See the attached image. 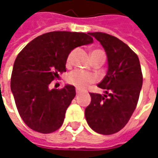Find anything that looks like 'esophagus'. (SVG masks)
I'll return each instance as SVG.
<instances>
[{
    "label": "esophagus",
    "instance_id": "obj_1",
    "mask_svg": "<svg viewBox=\"0 0 158 158\" xmlns=\"http://www.w3.org/2000/svg\"><path fill=\"white\" fill-rule=\"evenodd\" d=\"M80 92H81V90H80V89H76V94H77V95H79V94Z\"/></svg>",
    "mask_w": 158,
    "mask_h": 158
}]
</instances>
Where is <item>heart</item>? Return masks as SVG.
<instances>
[{
    "label": "heart",
    "instance_id": "heart-1",
    "mask_svg": "<svg viewBox=\"0 0 158 158\" xmlns=\"http://www.w3.org/2000/svg\"><path fill=\"white\" fill-rule=\"evenodd\" d=\"M71 56H72V53H70L69 56H68V59H67L68 63L70 62ZM95 57H102V58L105 59L106 58V55L102 50H94L91 52V58L93 59ZM67 81L70 85H74L79 89H85L87 86H89V85L95 83L96 79L91 73L84 72V71L79 70V69H76V70H73V71L70 72L68 74Z\"/></svg>",
    "mask_w": 158,
    "mask_h": 158
}]
</instances>
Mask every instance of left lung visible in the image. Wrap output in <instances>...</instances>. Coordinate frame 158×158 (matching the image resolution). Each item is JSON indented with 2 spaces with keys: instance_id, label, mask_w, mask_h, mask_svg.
Here are the masks:
<instances>
[{
  "instance_id": "left-lung-1",
  "label": "left lung",
  "mask_w": 158,
  "mask_h": 158,
  "mask_svg": "<svg viewBox=\"0 0 158 158\" xmlns=\"http://www.w3.org/2000/svg\"><path fill=\"white\" fill-rule=\"evenodd\" d=\"M89 34L106 51L108 70L97 85L105 89V95L89 93L91 102L85 108V118L96 133L113 135L127 124L135 110L142 87L141 68L138 56L122 40L106 33Z\"/></svg>"
}]
</instances>
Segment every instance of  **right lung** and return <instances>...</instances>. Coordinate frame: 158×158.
Listing matches in <instances>:
<instances>
[{"instance_id": "right-lung-1", "label": "right lung", "mask_w": 158, "mask_h": 158, "mask_svg": "<svg viewBox=\"0 0 158 158\" xmlns=\"http://www.w3.org/2000/svg\"><path fill=\"white\" fill-rule=\"evenodd\" d=\"M92 42L89 33L53 31L36 37L19 52L13 64L11 89L19 115L30 129L50 134L62 126L75 88L50 89L49 85L66 72L72 50Z\"/></svg>"}]
</instances>
